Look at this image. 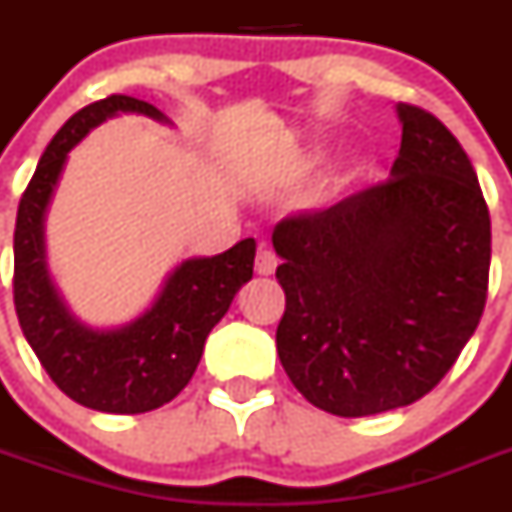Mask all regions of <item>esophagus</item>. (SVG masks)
I'll return each instance as SVG.
<instances>
[{"label": "esophagus", "instance_id": "1", "mask_svg": "<svg viewBox=\"0 0 512 512\" xmlns=\"http://www.w3.org/2000/svg\"><path fill=\"white\" fill-rule=\"evenodd\" d=\"M277 253L271 251V248L261 246L259 253H256V271H259L261 277H269V274H274L277 271Z\"/></svg>", "mask_w": 512, "mask_h": 512}]
</instances>
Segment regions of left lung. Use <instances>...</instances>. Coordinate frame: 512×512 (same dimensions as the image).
I'll use <instances>...</instances> for the list:
<instances>
[{
  "label": "left lung",
  "mask_w": 512,
  "mask_h": 512,
  "mask_svg": "<svg viewBox=\"0 0 512 512\" xmlns=\"http://www.w3.org/2000/svg\"><path fill=\"white\" fill-rule=\"evenodd\" d=\"M390 179L277 225L284 372L341 418L405 408L436 387L477 330L490 277V212L459 140L397 104Z\"/></svg>",
  "instance_id": "8db88e82"
}]
</instances>
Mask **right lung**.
<instances>
[{"label": "right lung", "instance_id": "1", "mask_svg": "<svg viewBox=\"0 0 512 512\" xmlns=\"http://www.w3.org/2000/svg\"><path fill=\"white\" fill-rule=\"evenodd\" d=\"M117 115L174 125L153 104L112 94L76 112L53 135L17 207L15 310L27 343L63 395L99 413L135 415L161 408L187 387L210 330L253 277L256 241L184 259L166 274L151 307L130 323L94 328L76 318L48 269L45 215L71 148Z\"/></svg>", "mask_w": 512, "mask_h": 512}]
</instances>
